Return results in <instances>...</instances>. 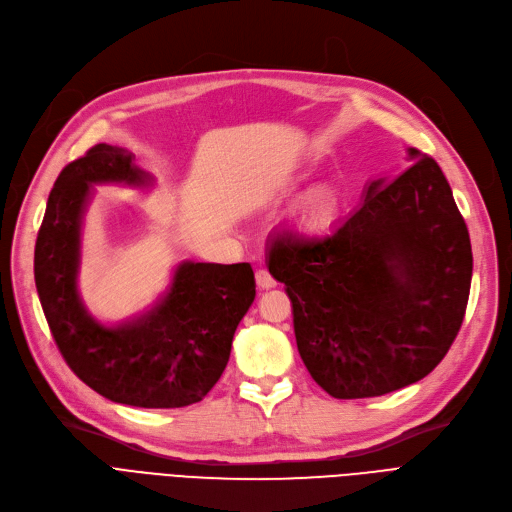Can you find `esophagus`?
Masks as SVG:
<instances>
[{
	"label": "esophagus",
	"instance_id": "34e87169",
	"mask_svg": "<svg viewBox=\"0 0 512 512\" xmlns=\"http://www.w3.org/2000/svg\"><path fill=\"white\" fill-rule=\"evenodd\" d=\"M256 285L260 287V289H271V287H275L277 285V281L273 279V275L266 271V269H258L256 271Z\"/></svg>",
	"mask_w": 512,
	"mask_h": 512
}]
</instances>
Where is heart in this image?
I'll use <instances>...</instances> for the list:
<instances>
[{
  "label": "heart",
  "mask_w": 512,
  "mask_h": 512,
  "mask_svg": "<svg viewBox=\"0 0 512 512\" xmlns=\"http://www.w3.org/2000/svg\"><path fill=\"white\" fill-rule=\"evenodd\" d=\"M329 206H331V191L319 185L306 193V198L302 200V214L308 218H319L329 210Z\"/></svg>",
  "instance_id": "1"
}]
</instances>
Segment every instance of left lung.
<instances>
[{"label": "left lung", "instance_id": "8db88e82", "mask_svg": "<svg viewBox=\"0 0 512 512\" xmlns=\"http://www.w3.org/2000/svg\"><path fill=\"white\" fill-rule=\"evenodd\" d=\"M392 181L325 235L275 231L271 275L294 308L298 352L339 400L375 398L417 383L442 362L469 302L473 252L465 218L433 158Z\"/></svg>", "mask_w": 512, "mask_h": 512}]
</instances>
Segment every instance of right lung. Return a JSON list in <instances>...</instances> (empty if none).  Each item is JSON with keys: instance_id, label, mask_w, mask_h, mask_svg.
<instances>
[{"instance_id": "obj_1", "label": "right lung", "mask_w": 512, "mask_h": 512, "mask_svg": "<svg viewBox=\"0 0 512 512\" xmlns=\"http://www.w3.org/2000/svg\"><path fill=\"white\" fill-rule=\"evenodd\" d=\"M148 187L154 179L123 148L97 143L62 168L35 243V285L68 367L100 396L139 408L200 402L221 379L233 335L256 298L248 262H181L158 302L106 327L87 312L77 287L83 216L91 185Z\"/></svg>"}]
</instances>
